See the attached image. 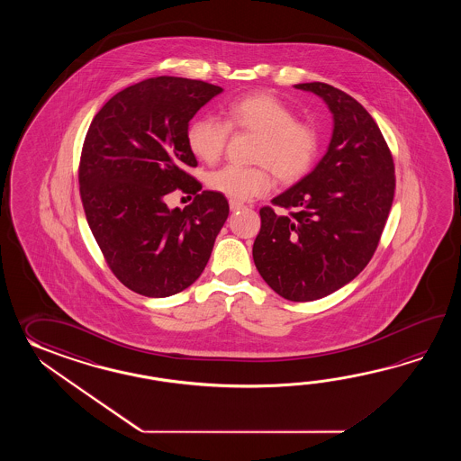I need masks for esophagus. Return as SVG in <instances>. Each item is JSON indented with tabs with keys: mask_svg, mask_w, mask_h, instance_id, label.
Instances as JSON below:
<instances>
[{
	"mask_svg": "<svg viewBox=\"0 0 461 461\" xmlns=\"http://www.w3.org/2000/svg\"><path fill=\"white\" fill-rule=\"evenodd\" d=\"M229 206H230V211L235 212V211H240V209H244V203H240V201H234V199H230L229 201Z\"/></svg>",
	"mask_w": 461,
	"mask_h": 461,
	"instance_id": "esophagus-1",
	"label": "esophagus"
}]
</instances>
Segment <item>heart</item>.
Listing matches in <instances>:
<instances>
[{
	"instance_id": "obj_1",
	"label": "heart",
	"mask_w": 461,
	"mask_h": 461,
	"mask_svg": "<svg viewBox=\"0 0 461 461\" xmlns=\"http://www.w3.org/2000/svg\"><path fill=\"white\" fill-rule=\"evenodd\" d=\"M230 130L258 137L252 153L257 167L226 165L207 176V186L234 201L267 194L274 183L272 170L282 183L300 181L313 169L321 148L318 128L298 120L294 108L268 92H254L229 102L224 122L216 117L194 118L187 127V147L194 157L212 165L224 155Z\"/></svg>"
}]
</instances>
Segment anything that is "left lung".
<instances>
[{"mask_svg": "<svg viewBox=\"0 0 461 461\" xmlns=\"http://www.w3.org/2000/svg\"><path fill=\"white\" fill-rule=\"evenodd\" d=\"M323 98L334 117L323 159L298 185L260 209L254 262L290 302H313L349 284L379 245L395 191L391 149L369 112L323 82L296 84Z\"/></svg>", "mask_w": 461, "mask_h": 461, "instance_id": "obj_1", "label": "left lung"}]
</instances>
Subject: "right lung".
Segmentation results:
<instances>
[{
	"label": "right lung",
	"mask_w": 461,
	"mask_h": 461,
	"mask_svg": "<svg viewBox=\"0 0 461 461\" xmlns=\"http://www.w3.org/2000/svg\"><path fill=\"white\" fill-rule=\"evenodd\" d=\"M222 88L193 78L151 77L98 110L84 140L78 191L88 227L112 274L135 294L165 298L203 274L229 216L226 197L187 173L189 120ZM175 190L195 196L167 209Z\"/></svg>",
	"instance_id": "1"
}]
</instances>
